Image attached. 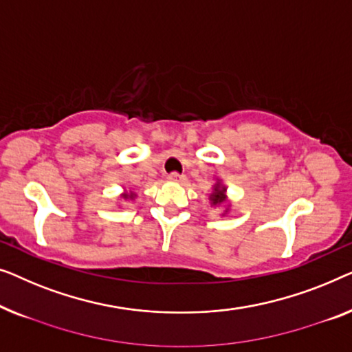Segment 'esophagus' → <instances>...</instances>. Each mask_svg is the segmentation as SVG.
Returning <instances> with one entry per match:
<instances>
[{"instance_id":"1","label":"esophagus","mask_w":352,"mask_h":352,"mask_svg":"<svg viewBox=\"0 0 352 352\" xmlns=\"http://www.w3.org/2000/svg\"><path fill=\"white\" fill-rule=\"evenodd\" d=\"M167 180H169V182L182 183V182H185V180H186V177H185V175L177 174V172H172V174H169V177H167Z\"/></svg>"}]
</instances>
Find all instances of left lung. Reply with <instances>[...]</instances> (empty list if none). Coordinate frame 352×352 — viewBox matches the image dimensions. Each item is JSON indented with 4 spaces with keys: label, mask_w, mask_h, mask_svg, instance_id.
Segmentation results:
<instances>
[{
    "label": "left lung",
    "mask_w": 352,
    "mask_h": 352,
    "mask_svg": "<svg viewBox=\"0 0 352 352\" xmlns=\"http://www.w3.org/2000/svg\"><path fill=\"white\" fill-rule=\"evenodd\" d=\"M209 199H210V204L212 206H223L225 207V210H223V214L221 215H226L228 212H230V207H231V202L228 201V196H226V186L223 185V183H221V180H217V183L214 186H212V192H210V196H209Z\"/></svg>",
    "instance_id": "left-lung-1"
}]
</instances>
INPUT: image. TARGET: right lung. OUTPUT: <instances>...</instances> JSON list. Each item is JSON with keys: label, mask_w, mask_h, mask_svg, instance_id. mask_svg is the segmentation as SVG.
Wrapping results in <instances>:
<instances>
[{"label": "right lung", "mask_w": 352, "mask_h": 352, "mask_svg": "<svg viewBox=\"0 0 352 352\" xmlns=\"http://www.w3.org/2000/svg\"><path fill=\"white\" fill-rule=\"evenodd\" d=\"M135 197H137L135 191H132V190H124L121 192V199L122 201H133Z\"/></svg>", "instance_id": "obj_1"}]
</instances>
